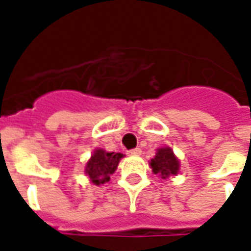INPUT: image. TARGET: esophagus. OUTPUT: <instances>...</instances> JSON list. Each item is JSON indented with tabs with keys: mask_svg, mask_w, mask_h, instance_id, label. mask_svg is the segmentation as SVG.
<instances>
[{
	"mask_svg": "<svg viewBox=\"0 0 251 251\" xmlns=\"http://www.w3.org/2000/svg\"><path fill=\"white\" fill-rule=\"evenodd\" d=\"M129 154H130V156H140V154H141V149H140V148L131 149V151H129Z\"/></svg>",
	"mask_w": 251,
	"mask_h": 251,
	"instance_id": "1",
	"label": "esophagus"
}]
</instances>
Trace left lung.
<instances>
[{"instance_id": "left-lung-1", "label": "left lung", "mask_w": 251, "mask_h": 251, "mask_svg": "<svg viewBox=\"0 0 251 251\" xmlns=\"http://www.w3.org/2000/svg\"><path fill=\"white\" fill-rule=\"evenodd\" d=\"M154 175H158L161 179H169L177 176L180 171V161L172 151V148L161 147L156 149V156L149 161Z\"/></svg>"}]
</instances>
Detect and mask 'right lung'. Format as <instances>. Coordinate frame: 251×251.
Masks as SVG:
<instances>
[{
  "label": "right lung",
  "instance_id": "right-lung-1",
  "mask_svg": "<svg viewBox=\"0 0 251 251\" xmlns=\"http://www.w3.org/2000/svg\"><path fill=\"white\" fill-rule=\"evenodd\" d=\"M122 157H124L122 153L106 152L104 149L97 148L94 149L91 157L86 163L84 174L87 175V177L93 184H104L110 180V176L115 172Z\"/></svg>",
  "mask_w": 251,
  "mask_h": 251
}]
</instances>
